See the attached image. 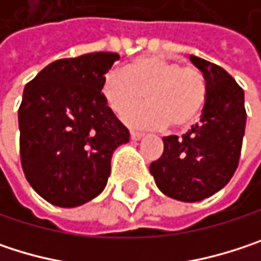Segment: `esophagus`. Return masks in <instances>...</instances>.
I'll return each instance as SVG.
<instances>
[{
    "label": "esophagus",
    "instance_id": "1",
    "mask_svg": "<svg viewBox=\"0 0 261 261\" xmlns=\"http://www.w3.org/2000/svg\"><path fill=\"white\" fill-rule=\"evenodd\" d=\"M130 136L133 140H139V139H142V137H143V133H140V131H131Z\"/></svg>",
    "mask_w": 261,
    "mask_h": 261
}]
</instances>
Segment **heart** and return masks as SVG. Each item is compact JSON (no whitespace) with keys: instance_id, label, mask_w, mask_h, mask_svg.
I'll use <instances>...</instances> for the list:
<instances>
[{"instance_id":"b5f03b06","label":"heart","mask_w":261,"mask_h":261,"mask_svg":"<svg viewBox=\"0 0 261 261\" xmlns=\"http://www.w3.org/2000/svg\"><path fill=\"white\" fill-rule=\"evenodd\" d=\"M102 95L118 115L147 98L148 105L122 115L131 127L181 130L199 118L207 101V81L196 68L149 54L137 57L124 71H110L102 81Z\"/></svg>"}]
</instances>
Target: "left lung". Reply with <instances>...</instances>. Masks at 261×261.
Here are the masks:
<instances>
[{
    "instance_id": "left-lung-1",
    "label": "left lung",
    "mask_w": 261,
    "mask_h": 261,
    "mask_svg": "<svg viewBox=\"0 0 261 261\" xmlns=\"http://www.w3.org/2000/svg\"><path fill=\"white\" fill-rule=\"evenodd\" d=\"M190 60L207 81L201 119L181 137H163V154L149 165L157 187L184 202L208 198L231 180L246 124L243 89L236 80L212 62Z\"/></svg>"
}]
</instances>
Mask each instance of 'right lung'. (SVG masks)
I'll return each mask as SVG.
<instances>
[{"label": "right lung", "mask_w": 261, "mask_h": 261, "mask_svg": "<svg viewBox=\"0 0 261 261\" xmlns=\"http://www.w3.org/2000/svg\"><path fill=\"white\" fill-rule=\"evenodd\" d=\"M116 53L60 59L27 83L19 106L21 165L48 202L77 207L98 196L109 180L113 151L128 130L102 95Z\"/></svg>", "instance_id": "right-lung-1"}]
</instances>
